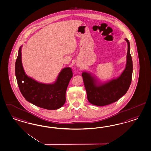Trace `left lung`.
<instances>
[{
    "instance_id": "8db88e82",
    "label": "left lung",
    "mask_w": 151,
    "mask_h": 151,
    "mask_svg": "<svg viewBox=\"0 0 151 151\" xmlns=\"http://www.w3.org/2000/svg\"><path fill=\"white\" fill-rule=\"evenodd\" d=\"M125 40L128 44L127 62L120 76L102 81L91 72H82L88 100L90 104L97 106L108 105L119 100L128 91L132 81L133 67L130 43L127 38Z\"/></svg>"
}]
</instances>
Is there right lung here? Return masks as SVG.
I'll use <instances>...</instances> for the list:
<instances>
[{"instance_id":"obj_1","label":"right lung","mask_w":151,"mask_h":151,"mask_svg":"<svg viewBox=\"0 0 151 151\" xmlns=\"http://www.w3.org/2000/svg\"><path fill=\"white\" fill-rule=\"evenodd\" d=\"M22 47H19L15 63L16 78L22 95L27 101L40 108L55 110L62 107L66 102V90L73 77L71 68H63L52 83L36 81L28 77L23 69Z\"/></svg>"}]
</instances>
